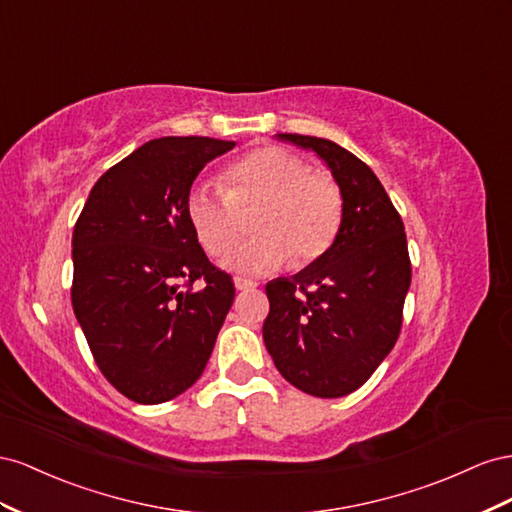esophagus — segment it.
Here are the masks:
<instances>
[{
    "label": "esophagus",
    "instance_id": "34e87169",
    "mask_svg": "<svg viewBox=\"0 0 512 512\" xmlns=\"http://www.w3.org/2000/svg\"><path fill=\"white\" fill-rule=\"evenodd\" d=\"M233 283H236V289H238V291H251V289H255V287H257V283H253V281H246V279H240V276H238V279L233 281Z\"/></svg>",
    "mask_w": 512,
    "mask_h": 512
}]
</instances>
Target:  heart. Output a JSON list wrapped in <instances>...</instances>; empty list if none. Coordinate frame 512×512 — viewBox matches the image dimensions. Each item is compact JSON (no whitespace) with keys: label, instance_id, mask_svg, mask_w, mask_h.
<instances>
[{"label":"heart","instance_id":"obj_1","mask_svg":"<svg viewBox=\"0 0 512 512\" xmlns=\"http://www.w3.org/2000/svg\"><path fill=\"white\" fill-rule=\"evenodd\" d=\"M221 182H199L186 197V216L199 244L221 255L239 230V210L258 206L256 236L223 257L227 270L270 274L289 255L306 266L332 246L343 223V195L330 173L281 145H261L225 167Z\"/></svg>","mask_w":512,"mask_h":512}]
</instances>
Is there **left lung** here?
<instances>
[{"label": "left lung", "mask_w": 512, "mask_h": 512, "mask_svg": "<svg viewBox=\"0 0 512 512\" xmlns=\"http://www.w3.org/2000/svg\"><path fill=\"white\" fill-rule=\"evenodd\" d=\"M313 150L343 195V223L328 251L266 285L264 343L298 390L337 399L358 390L399 339L412 283L405 227L382 182L328 139L276 135Z\"/></svg>", "instance_id": "left-lung-1"}]
</instances>
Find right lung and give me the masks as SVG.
I'll list each match as a JSON object with an SVG mask.
<instances>
[{
  "label": "right lung",
  "mask_w": 512,
  "mask_h": 512,
  "mask_svg": "<svg viewBox=\"0 0 512 512\" xmlns=\"http://www.w3.org/2000/svg\"><path fill=\"white\" fill-rule=\"evenodd\" d=\"M233 145L143 143L100 175L72 231V309L100 373L135 403H165L197 382L236 296L186 216L199 171Z\"/></svg>",
  "instance_id": "add662e5"
}]
</instances>
